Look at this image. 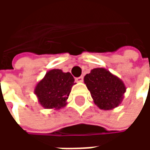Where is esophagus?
<instances>
[{"mask_svg": "<svg viewBox=\"0 0 150 150\" xmlns=\"http://www.w3.org/2000/svg\"><path fill=\"white\" fill-rule=\"evenodd\" d=\"M75 81L81 83V82L83 81V76H80V77H79V78H76L75 79Z\"/></svg>", "mask_w": 150, "mask_h": 150, "instance_id": "1", "label": "esophagus"}]
</instances>
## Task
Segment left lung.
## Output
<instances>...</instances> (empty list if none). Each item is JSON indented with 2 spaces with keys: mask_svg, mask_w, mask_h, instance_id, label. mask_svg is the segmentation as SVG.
<instances>
[{
  "mask_svg": "<svg viewBox=\"0 0 150 150\" xmlns=\"http://www.w3.org/2000/svg\"><path fill=\"white\" fill-rule=\"evenodd\" d=\"M83 80L95 104L100 109L112 110L121 104L126 91L125 85L107 69H92Z\"/></svg>",
  "mask_w": 150,
  "mask_h": 150,
  "instance_id": "left-lung-1",
  "label": "left lung"
}]
</instances>
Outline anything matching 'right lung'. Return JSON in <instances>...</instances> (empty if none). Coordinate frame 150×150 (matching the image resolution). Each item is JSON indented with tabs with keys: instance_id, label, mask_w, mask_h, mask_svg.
Listing matches in <instances>:
<instances>
[{
	"instance_id": "add662e5",
	"label": "right lung",
	"mask_w": 150,
	"mask_h": 150,
	"mask_svg": "<svg viewBox=\"0 0 150 150\" xmlns=\"http://www.w3.org/2000/svg\"><path fill=\"white\" fill-rule=\"evenodd\" d=\"M70 72L53 69L46 73L34 88V94L40 105L46 109L59 110L67 104L71 88L75 83Z\"/></svg>"
}]
</instances>
